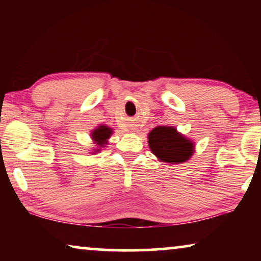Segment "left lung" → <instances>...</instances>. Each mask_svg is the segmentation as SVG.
Listing matches in <instances>:
<instances>
[{"instance_id": "8db88e82", "label": "left lung", "mask_w": 261, "mask_h": 261, "mask_svg": "<svg viewBox=\"0 0 261 261\" xmlns=\"http://www.w3.org/2000/svg\"><path fill=\"white\" fill-rule=\"evenodd\" d=\"M148 145L153 154L171 164L187 162L194 152V144L173 127L159 126L149 132Z\"/></svg>"}]
</instances>
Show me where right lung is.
<instances>
[{
    "label": "right lung",
    "instance_id": "1",
    "mask_svg": "<svg viewBox=\"0 0 261 261\" xmlns=\"http://www.w3.org/2000/svg\"><path fill=\"white\" fill-rule=\"evenodd\" d=\"M110 134H112V129H110V128L107 126H99L92 132L91 137L96 141V144L103 146L106 144L107 139H109Z\"/></svg>",
    "mask_w": 261,
    "mask_h": 261
}]
</instances>
